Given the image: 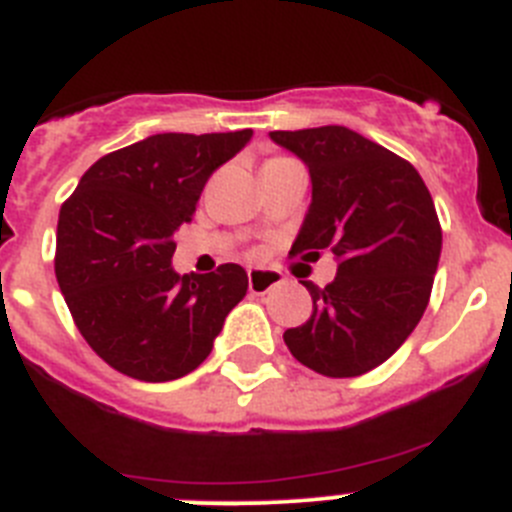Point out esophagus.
<instances>
[{"mask_svg": "<svg viewBox=\"0 0 512 512\" xmlns=\"http://www.w3.org/2000/svg\"><path fill=\"white\" fill-rule=\"evenodd\" d=\"M282 284V274L271 269H248V289L253 295H266L269 289Z\"/></svg>", "mask_w": 512, "mask_h": 512, "instance_id": "esophagus-1", "label": "esophagus"}]
</instances>
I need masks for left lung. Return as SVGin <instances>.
<instances>
[{"instance_id": "left-lung-1", "label": "left lung", "mask_w": 512, "mask_h": 512, "mask_svg": "<svg viewBox=\"0 0 512 512\" xmlns=\"http://www.w3.org/2000/svg\"><path fill=\"white\" fill-rule=\"evenodd\" d=\"M310 169L312 202L289 256L338 259L307 323L284 330L300 364L323 377H361L405 343L431 300L441 223L415 166L341 125L274 130Z\"/></svg>"}]
</instances>
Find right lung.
<instances>
[{
  "instance_id": "right-lung-1",
  "label": "right lung",
  "mask_w": 512,
  "mask_h": 512,
  "mask_svg": "<svg viewBox=\"0 0 512 512\" xmlns=\"http://www.w3.org/2000/svg\"><path fill=\"white\" fill-rule=\"evenodd\" d=\"M251 135H151L99 158L61 205L58 287L84 341L120 374L169 382L194 372L246 297L238 264L179 277L171 256L212 171Z\"/></svg>"
}]
</instances>
